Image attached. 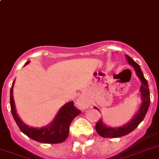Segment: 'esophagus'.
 Listing matches in <instances>:
<instances>
[{
  "mask_svg": "<svg viewBox=\"0 0 159 159\" xmlns=\"http://www.w3.org/2000/svg\"><path fill=\"white\" fill-rule=\"evenodd\" d=\"M77 106L79 107L81 109H85L87 107V104H86V102H85L83 99H82V98H79V99L77 100Z\"/></svg>",
  "mask_w": 159,
  "mask_h": 159,
  "instance_id": "obj_1",
  "label": "esophagus"
}]
</instances>
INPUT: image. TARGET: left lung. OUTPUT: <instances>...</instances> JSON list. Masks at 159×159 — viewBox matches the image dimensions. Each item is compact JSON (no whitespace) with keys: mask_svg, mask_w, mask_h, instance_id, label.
<instances>
[{"mask_svg":"<svg viewBox=\"0 0 159 159\" xmlns=\"http://www.w3.org/2000/svg\"><path fill=\"white\" fill-rule=\"evenodd\" d=\"M127 61H129V65H133V67L135 69L137 75L141 81V86L140 88V91L141 93V99H142V104L140 107L138 112L136 114L134 118L130 122H129L127 125L120 128H111L107 127L106 125L102 123V120H99L98 122L96 123L95 129L96 132L98 133L99 136L106 138H116V137H123L129 134L133 131L139 125L140 123L145 118V115L147 113L148 108L150 106V90L148 86L147 80L145 79L143 75V73L141 71L139 65L137 64L135 61L131 59L130 57L126 55ZM97 109V108H96Z\"/></svg>","mask_w":159,"mask_h":159,"instance_id":"1","label":"left lung"}]
</instances>
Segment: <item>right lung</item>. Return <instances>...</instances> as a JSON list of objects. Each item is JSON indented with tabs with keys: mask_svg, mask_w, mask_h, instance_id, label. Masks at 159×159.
I'll list each match as a JSON object with an SVG mask.
<instances>
[{
	"mask_svg": "<svg viewBox=\"0 0 159 159\" xmlns=\"http://www.w3.org/2000/svg\"><path fill=\"white\" fill-rule=\"evenodd\" d=\"M29 62L30 61H27L26 65L29 64ZM14 84V81L13 82L10 89V107H11L13 117L16 124L19 127L20 130L31 139L42 143L57 144L61 143L65 141L69 136L70 124L73 119L82 112L74 106L73 102H68L65 106L62 107L59 112L57 113L53 122L49 126L43 127L40 129L29 127L20 120L16 113L15 105L13 97Z\"/></svg>",
	"mask_w": 159,
	"mask_h": 159,
	"instance_id": "right-lung-1",
	"label": "right lung"
}]
</instances>
